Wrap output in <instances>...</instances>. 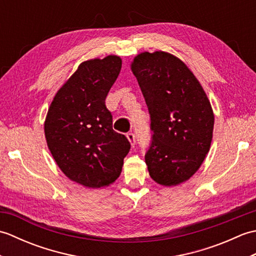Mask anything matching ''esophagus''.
<instances>
[{"mask_svg":"<svg viewBox=\"0 0 256 256\" xmlns=\"http://www.w3.org/2000/svg\"><path fill=\"white\" fill-rule=\"evenodd\" d=\"M126 138H128V140H130V142H131L132 146H134L135 145V135H134V133H132V132L128 133L126 134Z\"/></svg>","mask_w":256,"mask_h":256,"instance_id":"1","label":"esophagus"}]
</instances>
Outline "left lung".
Masks as SVG:
<instances>
[{
  "instance_id": "left-lung-1",
  "label": "left lung",
  "mask_w": 256,
  "mask_h": 256,
  "mask_svg": "<svg viewBox=\"0 0 256 256\" xmlns=\"http://www.w3.org/2000/svg\"><path fill=\"white\" fill-rule=\"evenodd\" d=\"M132 72L150 116L153 134L145 154L150 175L162 186H176L208 154L214 124L211 104L194 74L170 54H140Z\"/></svg>"
}]
</instances>
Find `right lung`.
<instances>
[{
	"label": "right lung",
	"instance_id": "right-lung-1",
	"mask_svg": "<svg viewBox=\"0 0 256 256\" xmlns=\"http://www.w3.org/2000/svg\"><path fill=\"white\" fill-rule=\"evenodd\" d=\"M121 67L118 56L81 64L54 98L45 121L47 145L57 165L89 188L116 182L131 148L126 136L113 130L106 106Z\"/></svg>",
	"mask_w": 256,
	"mask_h": 256
}]
</instances>
